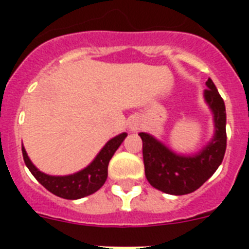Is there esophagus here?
<instances>
[{
  "label": "esophagus",
  "instance_id": "1",
  "mask_svg": "<svg viewBox=\"0 0 249 249\" xmlns=\"http://www.w3.org/2000/svg\"><path fill=\"white\" fill-rule=\"evenodd\" d=\"M129 128H130L132 132H138L141 129V121L138 120V119H133V120H130V123H129Z\"/></svg>",
  "mask_w": 249,
  "mask_h": 249
}]
</instances>
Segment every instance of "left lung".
Here are the masks:
<instances>
[{"mask_svg":"<svg viewBox=\"0 0 249 249\" xmlns=\"http://www.w3.org/2000/svg\"><path fill=\"white\" fill-rule=\"evenodd\" d=\"M204 97L214 113L216 133L212 142L193 156L176 155L147 133H140L143 146L144 174L150 185L170 195L197 190L222 163L226 151V109L216 85L207 81Z\"/></svg>","mask_w":249,"mask_h":249,"instance_id":"left-lung-1","label":"left lung"}]
</instances>
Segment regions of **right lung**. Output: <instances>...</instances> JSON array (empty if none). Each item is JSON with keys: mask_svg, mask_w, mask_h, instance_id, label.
<instances>
[{"mask_svg": "<svg viewBox=\"0 0 249 249\" xmlns=\"http://www.w3.org/2000/svg\"><path fill=\"white\" fill-rule=\"evenodd\" d=\"M125 137H126V133H121L112 140H109L90 165H88L85 169L80 170L77 173L71 174V176H63V177L48 176V174L42 173L31 163L24 147H21V152H23V159H24L25 165L28 166L31 173L35 176V178L44 186L45 189L49 190L50 193L56 195V196L75 200V199L91 195L103 186V183L107 179L109 160L113 156L115 151L119 148V146L123 143Z\"/></svg>", "mask_w": 249, "mask_h": 249, "instance_id": "add662e5", "label": "right lung"}]
</instances>
